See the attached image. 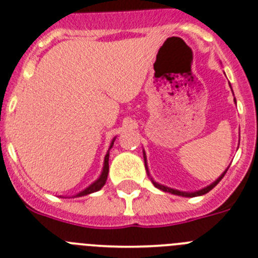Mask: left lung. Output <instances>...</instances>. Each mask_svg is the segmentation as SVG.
Returning a JSON list of instances; mask_svg holds the SVG:
<instances>
[{
  "mask_svg": "<svg viewBox=\"0 0 258 258\" xmlns=\"http://www.w3.org/2000/svg\"><path fill=\"white\" fill-rule=\"evenodd\" d=\"M234 101H235V104H236L235 97H234ZM143 154H144V162H145L146 173H148V176H149V177H150L149 169H148V163H146V154H145V152H144V150H143ZM227 168H229V167H227ZM227 168L225 169L224 172L221 173V176H220V177L217 178V180H216V181H213V182H212V184H211V185H208V186L203 187V189H201V190H197V191H190V192H189V191H180V190H177V189H172V187H168V186H164V185H162V184H158V182H155V181L153 180V177H150V180H152L153 185H154L155 187H158V189H161L162 191L171 192V194H175V196L187 197V198H192V197H199V196H203V194H207V192L210 191V190H212L213 187H215L216 185L219 184L220 181H221V178L224 177L225 173H226V171H227Z\"/></svg>",
  "mask_w": 258,
  "mask_h": 258,
  "instance_id": "8db88e82",
  "label": "left lung"
}]
</instances>
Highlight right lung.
<instances>
[{
	"label": "right lung",
	"instance_id": "add662e5",
	"mask_svg": "<svg viewBox=\"0 0 258 258\" xmlns=\"http://www.w3.org/2000/svg\"><path fill=\"white\" fill-rule=\"evenodd\" d=\"M115 141V138L113 139L112 143H110V146H109V150L112 149L113 144H114ZM109 150L106 152L105 154V158H104V166H103V171H101L100 176H99V178L97 180H95L94 182H92L91 185H89V186L86 187L85 190H82V191H80L78 194H76V196H73L72 198H78V197H83V196H87V194H91V192H95L97 191V190H100L101 187L105 185L106 182V178H108V173H109Z\"/></svg>",
	"mask_w": 258,
	"mask_h": 258
}]
</instances>
